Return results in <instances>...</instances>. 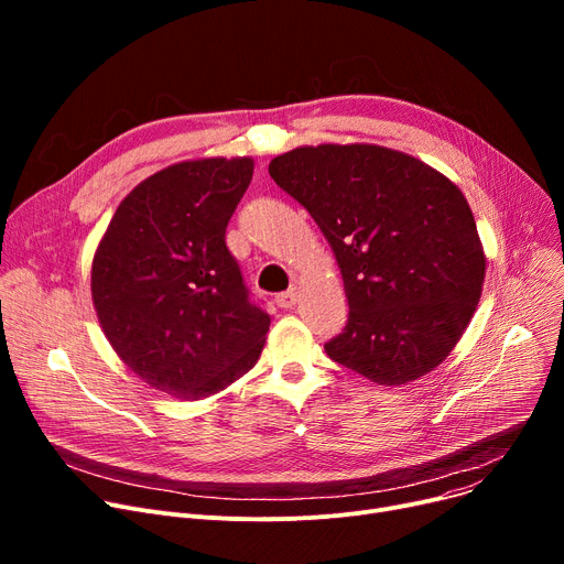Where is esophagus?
Segmentation results:
<instances>
[{"label":"esophagus","instance_id":"obj_1","mask_svg":"<svg viewBox=\"0 0 564 564\" xmlns=\"http://www.w3.org/2000/svg\"><path fill=\"white\" fill-rule=\"evenodd\" d=\"M297 297H300L297 288H290V290L276 294V304H279L281 308H292L294 304H297Z\"/></svg>","mask_w":564,"mask_h":564}]
</instances>
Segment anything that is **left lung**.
<instances>
[{"instance_id":"8db88e82","label":"left lung","mask_w":564,"mask_h":564,"mask_svg":"<svg viewBox=\"0 0 564 564\" xmlns=\"http://www.w3.org/2000/svg\"><path fill=\"white\" fill-rule=\"evenodd\" d=\"M336 256L349 317L324 349L379 387L434 370L478 308L485 251L462 189L375 143L302 145L270 162Z\"/></svg>"}]
</instances>
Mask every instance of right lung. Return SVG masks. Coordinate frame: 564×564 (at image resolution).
Returning <instances> with one entry per match:
<instances>
[{"label": "right lung", "instance_id": "obj_1", "mask_svg": "<svg viewBox=\"0 0 564 564\" xmlns=\"http://www.w3.org/2000/svg\"><path fill=\"white\" fill-rule=\"evenodd\" d=\"M251 177V158L171 164L121 200L96 249L91 297L109 345L173 398L230 387L256 366L270 332L226 247Z\"/></svg>", "mask_w": 564, "mask_h": 564}]
</instances>
